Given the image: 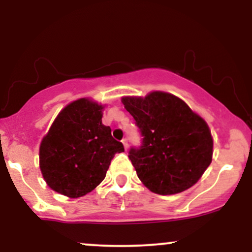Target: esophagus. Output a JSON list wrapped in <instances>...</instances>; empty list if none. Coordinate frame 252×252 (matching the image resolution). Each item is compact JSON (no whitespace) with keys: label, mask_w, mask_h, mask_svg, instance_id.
Wrapping results in <instances>:
<instances>
[{"label":"esophagus","mask_w":252,"mask_h":252,"mask_svg":"<svg viewBox=\"0 0 252 252\" xmlns=\"http://www.w3.org/2000/svg\"><path fill=\"white\" fill-rule=\"evenodd\" d=\"M122 143H123V146H124V148H126V150L128 149V140H126V138H123Z\"/></svg>","instance_id":"esophagus-1"}]
</instances>
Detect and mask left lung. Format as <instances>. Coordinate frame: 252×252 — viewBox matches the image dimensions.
Returning a JSON list of instances; mask_svg holds the SVG:
<instances>
[{"instance_id":"1","label":"left lung","mask_w":252,"mask_h":252,"mask_svg":"<svg viewBox=\"0 0 252 252\" xmlns=\"http://www.w3.org/2000/svg\"><path fill=\"white\" fill-rule=\"evenodd\" d=\"M142 136L129 158L147 189L161 195L189 189L212 161L213 140L207 123L184 100L167 92L123 97Z\"/></svg>"}]
</instances>
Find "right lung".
<instances>
[{"label":"right lung","instance_id":"right-lung-1","mask_svg":"<svg viewBox=\"0 0 252 252\" xmlns=\"http://www.w3.org/2000/svg\"><path fill=\"white\" fill-rule=\"evenodd\" d=\"M103 106L80 98L59 112L40 144V169L48 186L60 194L79 198L104 180L123 144L102 123Z\"/></svg>","mask_w":252,"mask_h":252}]
</instances>
